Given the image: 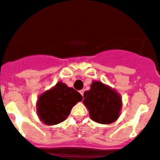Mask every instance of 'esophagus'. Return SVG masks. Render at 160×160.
I'll return each instance as SVG.
<instances>
[{
  "label": "esophagus",
  "mask_w": 160,
  "mask_h": 160,
  "mask_svg": "<svg viewBox=\"0 0 160 160\" xmlns=\"http://www.w3.org/2000/svg\"><path fill=\"white\" fill-rule=\"evenodd\" d=\"M80 94H81L82 96H83V93H84V91H83V90H80Z\"/></svg>",
  "instance_id": "obj_1"
}]
</instances>
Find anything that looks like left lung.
<instances>
[{"label":"left lung","mask_w":160,"mask_h":160,"mask_svg":"<svg viewBox=\"0 0 160 160\" xmlns=\"http://www.w3.org/2000/svg\"><path fill=\"white\" fill-rule=\"evenodd\" d=\"M83 102L91 119L96 123L110 124L119 118L122 108L121 96L115 89L100 81H93L83 94Z\"/></svg>","instance_id":"1"}]
</instances>
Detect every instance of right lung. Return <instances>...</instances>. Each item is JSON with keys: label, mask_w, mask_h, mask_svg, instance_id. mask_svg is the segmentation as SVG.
Returning <instances> with one entry per match:
<instances>
[{"label": "right lung", "mask_w": 160, "mask_h": 160, "mask_svg": "<svg viewBox=\"0 0 160 160\" xmlns=\"http://www.w3.org/2000/svg\"><path fill=\"white\" fill-rule=\"evenodd\" d=\"M82 99L78 91L59 81L39 96L37 114L44 124H58L66 119L72 107Z\"/></svg>", "instance_id": "1"}]
</instances>
